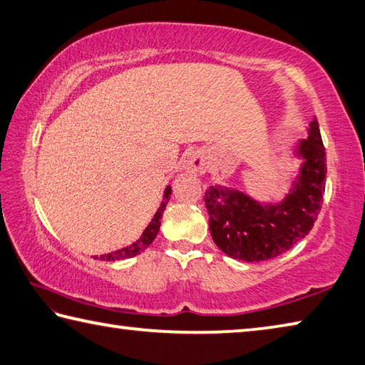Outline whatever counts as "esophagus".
I'll return each instance as SVG.
<instances>
[{
  "instance_id": "34e87169",
  "label": "esophagus",
  "mask_w": 365,
  "mask_h": 365,
  "mask_svg": "<svg viewBox=\"0 0 365 365\" xmlns=\"http://www.w3.org/2000/svg\"><path fill=\"white\" fill-rule=\"evenodd\" d=\"M183 169L191 172V174L201 175L204 174L205 169H207V160H205V156L201 151H195V153H191L187 160H185Z\"/></svg>"
}]
</instances>
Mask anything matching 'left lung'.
Wrapping results in <instances>:
<instances>
[{"label": "left lung", "instance_id": "left-lung-1", "mask_svg": "<svg viewBox=\"0 0 365 365\" xmlns=\"http://www.w3.org/2000/svg\"><path fill=\"white\" fill-rule=\"evenodd\" d=\"M294 158L302 164L281 201L262 202L220 185L205 191L210 235L223 254L242 262L269 260L309 233L319 215L327 174L316 116L308 125V137L295 143Z\"/></svg>", "mask_w": 365, "mask_h": 365}]
</instances>
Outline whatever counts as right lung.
Here are the masks:
<instances>
[{"label": "right lung", "instance_id": "obj_1", "mask_svg": "<svg viewBox=\"0 0 365 365\" xmlns=\"http://www.w3.org/2000/svg\"><path fill=\"white\" fill-rule=\"evenodd\" d=\"M172 195V188L170 185H168L164 190V196H163V201H161V205L158 207L156 214L153 215V218H151V222L148 223V227L143 230L142 236L138 237V240L135 242H132L130 246H125L123 249H118L115 252H110V254H103L101 257L94 255V258L97 260H103V262H118V260H125V258H130V257H135L138 254H142V252L150 247V244L153 242V240L158 235V231H160V227H161V218H163V212L165 209V205H168L169 202V197Z\"/></svg>", "mask_w": 365, "mask_h": 365}]
</instances>
